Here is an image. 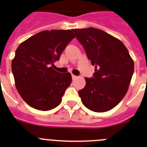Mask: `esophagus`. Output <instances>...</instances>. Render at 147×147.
<instances>
[{"label":"esophagus","instance_id":"obj_1","mask_svg":"<svg viewBox=\"0 0 147 147\" xmlns=\"http://www.w3.org/2000/svg\"><path fill=\"white\" fill-rule=\"evenodd\" d=\"M71 78H72V79H76V78H77V76H74V75H71Z\"/></svg>","mask_w":147,"mask_h":147}]
</instances>
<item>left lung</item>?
I'll return each instance as SVG.
<instances>
[{"label":"left lung","mask_w":147,"mask_h":147,"mask_svg":"<svg viewBox=\"0 0 147 147\" xmlns=\"http://www.w3.org/2000/svg\"><path fill=\"white\" fill-rule=\"evenodd\" d=\"M88 59L95 65L92 78L78 91L84 107L96 113L110 110L124 98L134 65L129 52L119 39L94 28L72 29Z\"/></svg>","instance_id":"left-lung-1"}]
</instances>
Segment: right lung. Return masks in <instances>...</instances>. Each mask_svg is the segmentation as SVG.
I'll return each mask as SVG.
<instances>
[{"label": "right lung", "mask_w": 147, "mask_h": 147, "mask_svg": "<svg viewBox=\"0 0 147 147\" xmlns=\"http://www.w3.org/2000/svg\"><path fill=\"white\" fill-rule=\"evenodd\" d=\"M74 38L72 30L43 31L16 49L11 65L16 88L32 108L51 110L61 102L71 74L58 72L52 66Z\"/></svg>", "instance_id": "add662e5"}]
</instances>
